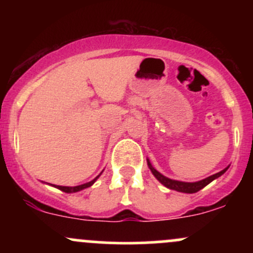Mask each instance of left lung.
Masks as SVG:
<instances>
[{
  "instance_id": "obj_1",
  "label": "left lung",
  "mask_w": 253,
  "mask_h": 253,
  "mask_svg": "<svg viewBox=\"0 0 253 253\" xmlns=\"http://www.w3.org/2000/svg\"><path fill=\"white\" fill-rule=\"evenodd\" d=\"M148 167H149L150 171L153 172V175L157 177V180H159L160 182H162L163 185L165 186V187L170 188V190L178 191V192H183V193H196V192H198V191L202 190L203 187H206L208 183H211V181L215 180V178H218L219 176L223 175L229 168V167L225 168V169L221 170V171H219V172H216V174L209 176V177L205 178V180L197 181V182H182V181H176V180H171V178L165 177L164 175L160 174L159 171H157V170H155L154 168L152 167V164H150L149 160H148Z\"/></svg>"
}]
</instances>
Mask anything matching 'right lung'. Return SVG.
I'll use <instances>...</instances> for the list:
<instances>
[{"mask_svg": "<svg viewBox=\"0 0 253 253\" xmlns=\"http://www.w3.org/2000/svg\"><path fill=\"white\" fill-rule=\"evenodd\" d=\"M99 176H100V175H98V176H96V177L94 178V180H91L90 182L83 183V185H79V186H75V187H68V186H55V185H52V186H55V187H57L58 190L63 191V192H66V193H73V192H78V191H82V190H84V188H86V187H90V186L93 185L94 182H95V181H96V178H98Z\"/></svg>", "mask_w": 253, "mask_h": 253, "instance_id": "add662e5", "label": "right lung"}]
</instances>
